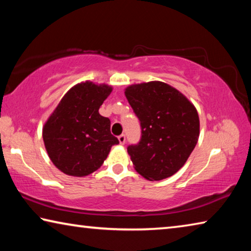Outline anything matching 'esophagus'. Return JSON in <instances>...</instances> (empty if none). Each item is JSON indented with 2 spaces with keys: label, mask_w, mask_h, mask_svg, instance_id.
Returning <instances> with one entry per match:
<instances>
[{
  "label": "esophagus",
  "mask_w": 251,
  "mask_h": 251,
  "mask_svg": "<svg viewBox=\"0 0 251 251\" xmlns=\"http://www.w3.org/2000/svg\"><path fill=\"white\" fill-rule=\"evenodd\" d=\"M118 141H120V143L122 144V145H124L125 142H126V136L124 134H122L118 136Z\"/></svg>",
  "instance_id": "1"
}]
</instances>
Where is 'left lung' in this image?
<instances>
[{
    "mask_svg": "<svg viewBox=\"0 0 251 251\" xmlns=\"http://www.w3.org/2000/svg\"><path fill=\"white\" fill-rule=\"evenodd\" d=\"M125 96L142 127L141 141L127 147L136 172L148 180L173 176L198 142L196 108L176 88L157 80L131 85Z\"/></svg>",
    "mask_w": 251,
    "mask_h": 251,
    "instance_id": "left-lung-1",
    "label": "left lung"
}]
</instances>
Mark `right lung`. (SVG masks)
Returning <instances> with one entry per match:
<instances>
[{
	"instance_id": "add662e5",
	"label": "right lung",
	"mask_w": 251,
	"mask_h": 251,
	"mask_svg": "<svg viewBox=\"0 0 251 251\" xmlns=\"http://www.w3.org/2000/svg\"><path fill=\"white\" fill-rule=\"evenodd\" d=\"M112 92L108 85H75L59 101L43 127V141L52 163L66 175L83 177L99 169L113 145L109 118L99 109Z\"/></svg>"
}]
</instances>
